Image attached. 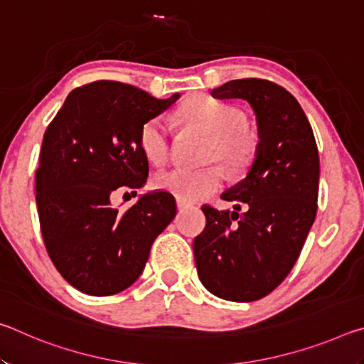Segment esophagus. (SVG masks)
Listing matches in <instances>:
<instances>
[{
  "mask_svg": "<svg viewBox=\"0 0 364 364\" xmlns=\"http://www.w3.org/2000/svg\"><path fill=\"white\" fill-rule=\"evenodd\" d=\"M176 207H178V210H184V208L189 207V204H188V202H184V200L176 199Z\"/></svg>",
  "mask_w": 364,
  "mask_h": 364,
  "instance_id": "obj_1",
  "label": "esophagus"
}]
</instances>
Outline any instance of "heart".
Instances as JSON below:
<instances>
[{
  "label": "heart",
  "mask_w": 364,
  "mask_h": 364,
  "mask_svg": "<svg viewBox=\"0 0 364 364\" xmlns=\"http://www.w3.org/2000/svg\"><path fill=\"white\" fill-rule=\"evenodd\" d=\"M244 110L208 95L188 97L176 110V119L186 127L210 134L204 160H218L231 173H242L254 160L260 136L257 128L244 120ZM139 147L146 159L156 165L167 162L170 134L164 120L151 119L139 130ZM225 181L218 165L204 168H171L154 175V186L173 194L176 199L194 202L217 193Z\"/></svg>",
  "instance_id": "1"
}]
</instances>
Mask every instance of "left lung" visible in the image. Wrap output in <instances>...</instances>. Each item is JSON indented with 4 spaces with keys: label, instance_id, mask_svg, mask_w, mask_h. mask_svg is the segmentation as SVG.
<instances>
[{
    "label": "left lung",
    "instance_id": "obj_1",
    "mask_svg": "<svg viewBox=\"0 0 364 364\" xmlns=\"http://www.w3.org/2000/svg\"><path fill=\"white\" fill-rule=\"evenodd\" d=\"M212 96L247 101L257 115L260 143L247 176L221 194L236 202V212L202 207L207 225L194 239L197 274L220 299L254 301L291 273L315 221L318 147L304 109L279 85L231 80ZM241 203L244 214L237 212Z\"/></svg>",
    "mask_w": 364,
    "mask_h": 364
}]
</instances>
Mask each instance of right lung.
Instances as JSON below:
<instances>
[{
  "mask_svg": "<svg viewBox=\"0 0 364 364\" xmlns=\"http://www.w3.org/2000/svg\"><path fill=\"white\" fill-rule=\"evenodd\" d=\"M178 97L157 100L100 80L70 91L48 125L35 173L41 236L54 267L78 291L106 297L130 287L175 218V197L165 191L141 196L123 212L110 207V194L144 186L149 164L139 130Z\"/></svg>",
  "mask_w": 364,
  "mask_h": 364,
  "instance_id": "right-lung-1",
  "label": "right lung"
}]
</instances>
